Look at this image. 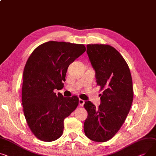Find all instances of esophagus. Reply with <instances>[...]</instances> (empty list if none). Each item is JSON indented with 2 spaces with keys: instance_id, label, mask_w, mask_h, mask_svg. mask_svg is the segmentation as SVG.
<instances>
[{
  "instance_id": "esophagus-1",
  "label": "esophagus",
  "mask_w": 156,
  "mask_h": 156,
  "mask_svg": "<svg viewBox=\"0 0 156 156\" xmlns=\"http://www.w3.org/2000/svg\"><path fill=\"white\" fill-rule=\"evenodd\" d=\"M85 103V101L83 100H81V99H79V105L81 106V107H83Z\"/></svg>"
}]
</instances>
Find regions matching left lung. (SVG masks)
Instances as JSON below:
<instances>
[{
	"label": "left lung",
	"instance_id": "left-lung-1",
	"mask_svg": "<svg viewBox=\"0 0 156 156\" xmlns=\"http://www.w3.org/2000/svg\"><path fill=\"white\" fill-rule=\"evenodd\" d=\"M87 53L103 92L98 108L90 101L85 103L88 117L84 132L91 140L106 142L119 130L130 111L133 97L132 76L126 61L113 47L88 44Z\"/></svg>",
	"mask_w": 156,
	"mask_h": 156
}]
</instances>
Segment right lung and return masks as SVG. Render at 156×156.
Returning a JSON list of instances; mask_svg holds the SVG:
<instances>
[{
  "mask_svg": "<svg viewBox=\"0 0 156 156\" xmlns=\"http://www.w3.org/2000/svg\"><path fill=\"white\" fill-rule=\"evenodd\" d=\"M86 51L83 44L49 41L37 47L29 57L23 72L22 102L30 130L41 140L54 141L63 132L64 120L78 105L76 96L64 97L69 65Z\"/></svg>",
  "mask_w": 156,
  "mask_h": 156,
  "instance_id": "right-lung-1",
  "label": "right lung"
}]
</instances>
